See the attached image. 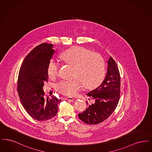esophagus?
I'll use <instances>...</instances> for the list:
<instances>
[{
    "label": "esophagus",
    "instance_id": "1",
    "mask_svg": "<svg viewBox=\"0 0 152 152\" xmlns=\"http://www.w3.org/2000/svg\"><path fill=\"white\" fill-rule=\"evenodd\" d=\"M65 100H69V101H73L75 100V99L74 98H73V97H65Z\"/></svg>",
    "mask_w": 152,
    "mask_h": 152
}]
</instances>
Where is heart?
Here are the masks:
<instances>
[{"mask_svg": "<svg viewBox=\"0 0 152 152\" xmlns=\"http://www.w3.org/2000/svg\"><path fill=\"white\" fill-rule=\"evenodd\" d=\"M64 63L73 66V80H63L57 85L59 92L68 96L76 94L83 86L86 88H94L100 84L105 75V63L99 53L84 47H73L62 51L58 55ZM59 64L50 60L47 67L50 78L58 76Z\"/></svg>", "mask_w": 152, "mask_h": 152, "instance_id": "heart-1", "label": "heart"}]
</instances>
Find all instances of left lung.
<instances>
[{
  "label": "left lung",
  "instance_id": "left-lung-1",
  "mask_svg": "<svg viewBox=\"0 0 152 152\" xmlns=\"http://www.w3.org/2000/svg\"><path fill=\"white\" fill-rule=\"evenodd\" d=\"M120 75L115 60L110 56L108 60L107 73L99 87L90 91L87 95L94 103L79 114L84 123L96 125L103 122L110 116L116 108L120 97Z\"/></svg>",
  "mask_w": 152,
  "mask_h": 152
}]
</instances>
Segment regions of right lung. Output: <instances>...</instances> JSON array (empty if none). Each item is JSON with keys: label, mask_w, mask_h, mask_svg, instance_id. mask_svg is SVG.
Returning a JSON list of instances; mask_svg holds the SVG:
<instances>
[{"label": "right lung", "mask_w": 152, "mask_h": 152, "mask_svg": "<svg viewBox=\"0 0 152 152\" xmlns=\"http://www.w3.org/2000/svg\"><path fill=\"white\" fill-rule=\"evenodd\" d=\"M52 44L42 43L34 48L23 60L19 70L17 91L22 105L31 117L45 121L58 113L61 100L45 96L43 90L48 82L47 67L55 50Z\"/></svg>", "instance_id": "right-lung-1"}]
</instances>
